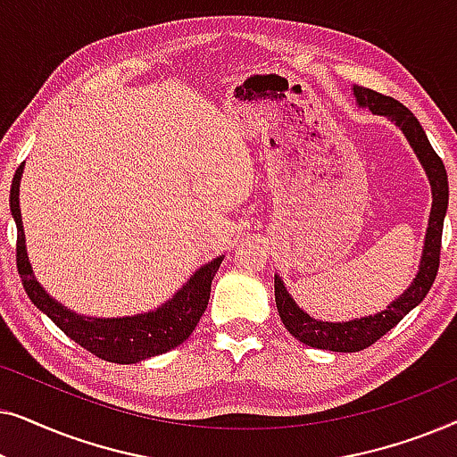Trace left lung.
<instances>
[{
    "mask_svg": "<svg viewBox=\"0 0 457 457\" xmlns=\"http://www.w3.org/2000/svg\"><path fill=\"white\" fill-rule=\"evenodd\" d=\"M353 97L358 108L370 110L374 116H385L402 130L410 147L414 149L418 162H420L424 172H427L430 193H433V208H430L427 235H424V247L420 255V266L414 280H411L408 289L402 295L386 305L385 310L377 314L353 318L345 322H327L312 318L310 314L299 308L295 299L289 295L283 278L274 274V299H277V308L283 320L285 328L305 345L316 349H328V352L352 353L361 352V349L370 347L374 341L395 327L402 318L416 308L418 303L427 297L430 287L435 283L436 270H439V253H441V235H443V220L447 214L449 204V185L447 172L443 166V160L435 154L430 145L427 133L418 122V118L405 108L403 104L395 102L393 97L380 96V93L366 89V87L353 85Z\"/></svg>",
    "mask_w": 457,
    "mask_h": 457,
    "instance_id": "obj_1",
    "label": "left lung"
}]
</instances>
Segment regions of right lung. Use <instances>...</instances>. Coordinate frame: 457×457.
I'll use <instances>...</instances> for the list:
<instances>
[{
    "instance_id": "1",
    "label": "right lung",
    "mask_w": 457,
    "mask_h": 457,
    "mask_svg": "<svg viewBox=\"0 0 457 457\" xmlns=\"http://www.w3.org/2000/svg\"><path fill=\"white\" fill-rule=\"evenodd\" d=\"M24 164L18 166L10 189V212L16 222L18 247L16 262L21 272L24 291L37 308H39L62 333L71 337L74 343L85 347L97 358L114 364H139L143 360L162 355L170 349L179 347L180 343L189 339L195 330L199 318L208 308L212 278L220 268L224 255L210 260L208 264L197 268L187 278V283L174 293V295L158 305L155 310L143 312V314L120 316V318H97L83 316L66 308L64 303L55 302L43 285L37 280L33 266H30L27 253V237L22 228L21 214V179Z\"/></svg>"
}]
</instances>
